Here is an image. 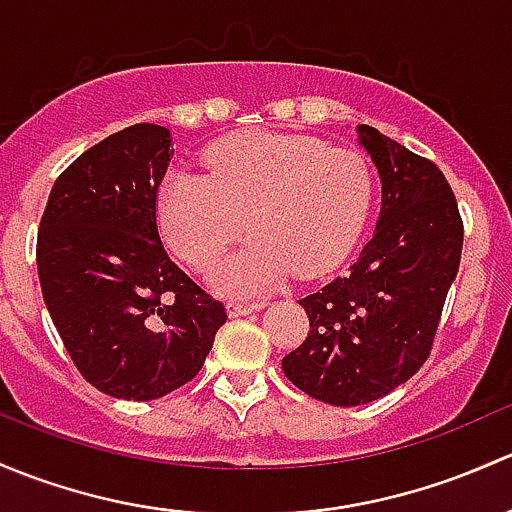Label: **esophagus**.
Listing matches in <instances>:
<instances>
[{
	"label": "esophagus",
	"instance_id": "obj_1",
	"mask_svg": "<svg viewBox=\"0 0 512 512\" xmlns=\"http://www.w3.org/2000/svg\"><path fill=\"white\" fill-rule=\"evenodd\" d=\"M261 308H266V303H241V300H229V303H226V313H229L231 318L256 313V310H261Z\"/></svg>",
	"mask_w": 512,
	"mask_h": 512
}]
</instances>
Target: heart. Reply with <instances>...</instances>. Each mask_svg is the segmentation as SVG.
<instances>
[{
	"label": "heart",
	"instance_id": "heart-1",
	"mask_svg": "<svg viewBox=\"0 0 512 512\" xmlns=\"http://www.w3.org/2000/svg\"><path fill=\"white\" fill-rule=\"evenodd\" d=\"M202 160L207 175L162 179L157 229L202 273L217 266L244 226L254 229L212 276L224 293H263L293 271L323 276L350 254L370 219L374 179L357 150L249 130L214 142Z\"/></svg>",
	"mask_w": 512,
	"mask_h": 512
}]
</instances>
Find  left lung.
Masks as SVG:
<instances>
[{"instance_id": "obj_1", "label": "left lung", "mask_w": 512, "mask_h": 512, "mask_svg": "<svg viewBox=\"0 0 512 512\" xmlns=\"http://www.w3.org/2000/svg\"><path fill=\"white\" fill-rule=\"evenodd\" d=\"M357 133L382 179L377 229L345 276L298 300L310 330L281 365L295 387L333 407L370 404L419 372L463 246L444 172L370 125Z\"/></svg>"}]
</instances>
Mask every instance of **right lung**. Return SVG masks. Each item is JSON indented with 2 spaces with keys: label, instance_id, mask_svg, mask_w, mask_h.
<instances>
[{
  "label": "right lung",
  "instance_id": "1",
  "mask_svg": "<svg viewBox=\"0 0 512 512\" xmlns=\"http://www.w3.org/2000/svg\"><path fill=\"white\" fill-rule=\"evenodd\" d=\"M170 145V130L138 123L88 147L54 182L36 239L41 293L73 365L133 402L194 379L226 323L160 241Z\"/></svg>",
  "mask_w": 512,
  "mask_h": 512
}]
</instances>
